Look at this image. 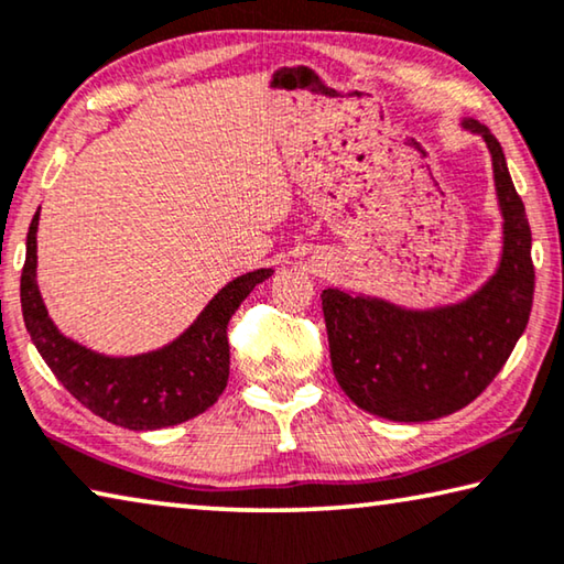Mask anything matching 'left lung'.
Segmentation results:
<instances>
[{
	"mask_svg": "<svg viewBox=\"0 0 564 564\" xmlns=\"http://www.w3.org/2000/svg\"><path fill=\"white\" fill-rule=\"evenodd\" d=\"M487 143L501 212V257L494 274L454 305L411 310L383 297L323 290L330 360L345 395L372 415L421 423L469 405L505 366L532 310V231L487 126L464 120Z\"/></svg>",
	"mask_w": 564,
	"mask_h": 564,
	"instance_id": "obj_1",
	"label": "left lung"
}]
</instances>
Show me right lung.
<instances>
[{"label":"right lung","instance_id":"1","mask_svg":"<svg viewBox=\"0 0 564 564\" xmlns=\"http://www.w3.org/2000/svg\"><path fill=\"white\" fill-rule=\"evenodd\" d=\"M37 224L40 209L28 231L22 317L59 383L95 415L131 431L176 426L212 409L229 380L227 325L234 310L274 270H254L224 284L194 323L163 348L116 358L70 340L50 319L37 288Z\"/></svg>","mask_w":564,"mask_h":564}]
</instances>
